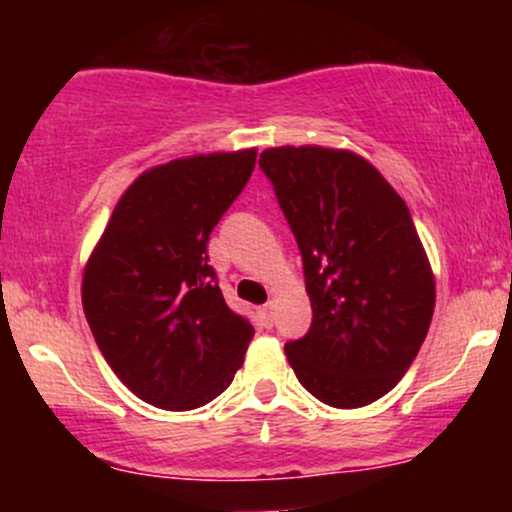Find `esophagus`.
Listing matches in <instances>:
<instances>
[{"instance_id": "1", "label": "esophagus", "mask_w": 512, "mask_h": 512, "mask_svg": "<svg viewBox=\"0 0 512 512\" xmlns=\"http://www.w3.org/2000/svg\"><path fill=\"white\" fill-rule=\"evenodd\" d=\"M260 317H262L264 327H272L274 325V303L264 305V308L260 310Z\"/></svg>"}]
</instances>
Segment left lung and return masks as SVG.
Returning <instances> with one entry per match:
<instances>
[{"mask_svg":"<svg viewBox=\"0 0 512 512\" xmlns=\"http://www.w3.org/2000/svg\"><path fill=\"white\" fill-rule=\"evenodd\" d=\"M260 168L301 250L313 322L286 342L293 373L337 409L375 402L411 366L436 305L409 207L368 161L322 146H279Z\"/></svg>","mask_w":512,"mask_h":512,"instance_id":"left-lung-1","label":"left lung"}]
</instances>
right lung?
<instances>
[{
	"mask_svg": "<svg viewBox=\"0 0 512 512\" xmlns=\"http://www.w3.org/2000/svg\"><path fill=\"white\" fill-rule=\"evenodd\" d=\"M255 149L170 161L129 185L84 269L98 349L144 402L204 407L243 366L252 325L223 301L209 236L255 170Z\"/></svg>",
	"mask_w": 512,
	"mask_h": 512,
	"instance_id": "right-lung-1",
	"label": "right lung"
}]
</instances>
